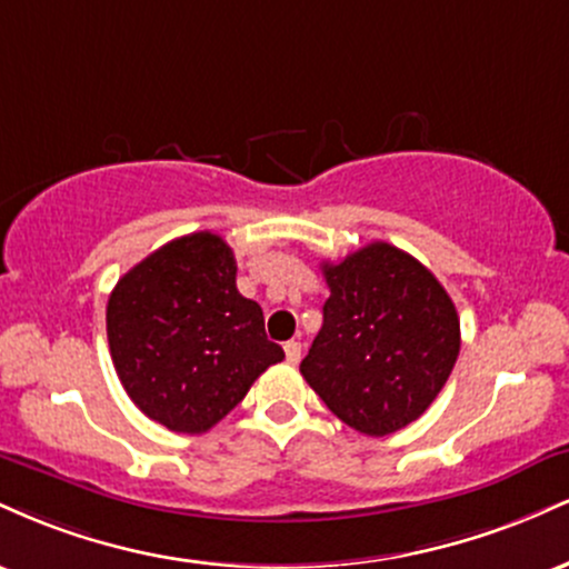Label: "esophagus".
<instances>
[{"label":"esophagus","instance_id":"1","mask_svg":"<svg viewBox=\"0 0 569 569\" xmlns=\"http://www.w3.org/2000/svg\"><path fill=\"white\" fill-rule=\"evenodd\" d=\"M283 350H286V361L289 363H299V358H302V342H286L283 345Z\"/></svg>","mask_w":569,"mask_h":569}]
</instances>
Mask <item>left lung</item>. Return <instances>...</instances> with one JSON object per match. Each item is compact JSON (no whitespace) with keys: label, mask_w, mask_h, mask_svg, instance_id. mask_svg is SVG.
<instances>
[{"label":"left lung","mask_w":569,"mask_h":569,"mask_svg":"<svg viewBox=\"0 0 569 569\" xmlns=\"http://www.w3.org/2000/svg\"><path fill=\"white\" fill-rule=\"evenodd\" d=\"M321 270L331 293L299 371L345 426L396 433L452 375L460 352L455 302L426 264L382 240Z\"/></svg>","instance_id":"8db88e82"}]
</instances>
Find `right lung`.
Masks as SVG:
<instances>
[{"mask_svg": "<svg viewBox=\"0 0 569 569\" xmlns=\"http://www.w3.org/2000/svg\"><path fill=\"white\" fill-rule=\"evenodd\" d=\"M232 248L192 232L117 280L107 305L112 361L130 401L176 433H206L243 401L283 348L234 286Z\"/></svg>", "mask_w": 569, "mask_h": 569, "instance_id": "add662e5", "label": "right lung"}]
</instances>
